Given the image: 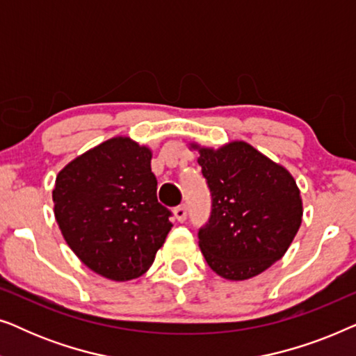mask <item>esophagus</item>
<instances>
[{
    "label": "esophagus",
    "instance_id": "esophagus-1",
    "mask_svg": "<svg viewBox=\"0 0 356 356\" xmlns=\"http://www.w3.org/2000/svg\"><path fill=\"white\" fill-rule=\"evenodd\" d=\"M173 213H175V218H177L178 222H184L186 220V216H188V209H186V206H178V207H175V211H173Z\"/></svg>",
    "mask_w": 356,
    "mask_h": 356
}]
</instances>
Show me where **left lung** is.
I'll return each mask as SVG.
<instances>
[{
	"mask_svg": "<svg viewBox=\"0 0 356 356\" xmlns=\"http://www.w3.org/2000/svg\"><path fill=\"white\" fill-rule=\"evenodd\" d=\"M197 163L212 196L199 248L227 280H246L279 261L301 225L303 204L293 177L243 140L201 147Z\"/></svg>",
	"mask_w": 356,
	"mask_h": 356,
	"instance_id": "obj_1",
	"label": "left lung"
}]
</instances>
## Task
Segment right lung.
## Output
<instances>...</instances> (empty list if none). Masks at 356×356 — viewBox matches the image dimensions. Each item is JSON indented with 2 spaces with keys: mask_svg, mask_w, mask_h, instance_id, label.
Segmentation results:
<instances>
[{
  "mask_svg": "<svg viewBox=\"0 0 356 356\" xmlns=\"http://www.w3.org/2000/svg\"><path fill=\"white\" fill-rule=\"evenodd\" d=\"M152 152L133 139H108L58 173L55 218L67 246L102 277L124 282L149 270L172 230L157 201Z\"/></svg>",
  "mask_w": 356,
  "mask_h": 356,
  "instance_id": "add662e5",
  "label": "right lung"
}]
</instances>
